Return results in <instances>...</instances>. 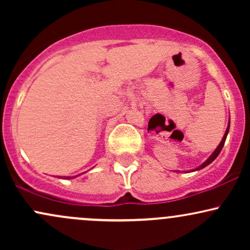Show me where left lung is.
<instances>
[{"label": "left lung", "instance_id": "left-lung-1", "mask_svg": "<svg viewBox=\"0 0 250 250\" xmlns=\"http://www.w3.org/2000/svg\"><path fill=\"white\" fill-rule=\"evenodd\" d=\"M229 125H230V119H229V122H228V127H227V129H226V133H225V135H223V137H222V140H221L220 145L217 146L216 149H215V150L213 151V154H211L210 156H209L208 159L206 160V161L202 163V165L199 166V167H196V168H195V169H191V170H188V173H189V171H196V170H200V169H202V168L207 167L208 165H210V163L213 162L215 159H216V157H217V155L220 154V151L222 150L223 146H225V142H226V139H227V135H228V133H229ZM175 171H176V173H180V170H175Z\"/></svg>", "mask_w": 250, "mask_h": 250}]
</instances>
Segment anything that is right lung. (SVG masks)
<instances>
[{"label":"right lung","mask_w":250,"mask_h":250,"mask_svg":"<svg viewBox=\"0 0 250 250\" xmlns=\"http://www.w3.org/2000/svg\"><path fill=\"white\" fill-rule=\"evenodd\" d=\"M82 174H84V173H82ZM80 175H81V174H79V175H75V176H63V179H75V177L80 176Z\"/></svg>","instance_id":"1"}]
</instances>
